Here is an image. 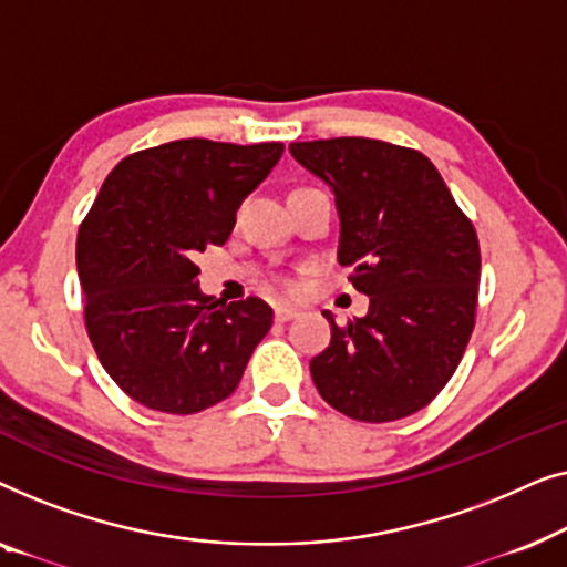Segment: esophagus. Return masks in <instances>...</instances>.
<instances>
[{"mask_svg": "<svg viewBox=\"0 0 567 567\" xmlns=\"http://www.w3.org/2000/svg\"><path fill=\"white\" fill-rule=\"evenodd\" d=\"M276 322H289V320H293V317H297L299 312L293 307H276Z\"/></svg>", "mask_w": 567, "mask_h": 567, "instance_id": "34e87169", "label": "esophagus"}]
</instances>
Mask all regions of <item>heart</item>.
Segmentation results:
<instances>
[{
  "label": "heart",
  "instance_id": "obj_1",
  "mask_svg": "<svg viewBox=\"0 0 567 567\" xmlns=\"http://www.w3.org/2000/svg\"><path fill=\"white\" fill-rule=\"evenodd\" d=\"M281 286H284V289H289V284H286V281H284V284H281Z\"/></svg>",
  "mask_w": 567,
  "mask_h": 567
}]
</instances>
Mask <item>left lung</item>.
I'll use <instances>...</instances> for the list:
<instances>
[{"instance_id":"1","label":"left lung","mask_w":567,"mask_h":567,"mask_svg":"<svg viewBox=\"0 0 567 567\" xmlns=\"http://www.w3.org/2000/svg\"><path fill=\"white\" fill-rule=\"evenodd\" d=\"M291 157L336 193L338 262L369 297L309 363L317 392L353 421L390 423L444 390L477 312L480 245L429 157L379 138L293 142Z\"/></svg>"}]
</instances>
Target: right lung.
Returning a JSON list of instances; mask_svg holds the SVG:
<instances>
[{
    "mask_svg": "<svg viewBox=\"0 0 567 567\" xmlns=\"http://www.w3.org/2000/svg\"><path fill=\"white\" fill-rule=\"evenodd\" d=\"M281 154L278 142L181 138L128 154L105 177L76 235L84 324L138 405L190 415L237 390L274 309L206 297L193 258L227 243L239 204Z\"/></svg>",
    "mask_w": 567,
    "mask_h": 567,
    "instance_id": "add662e5",
    "label": "right lung"
}]
</instances>
